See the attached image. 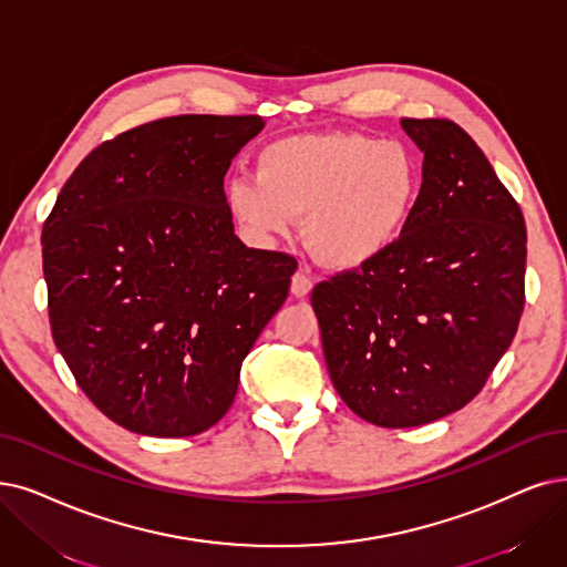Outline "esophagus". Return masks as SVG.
<instances>
[{
	"instance_id": "34e87169",
	"label": "esophagus",
	"mask_w": 567,
	"mask_h": 567,
	"mask_svg": "<svg viewBox=\"0 0 567 567\" xmlns=\"http://www.w3.org/2000/svg\"><path fill=\"white\" fill-rule=\"evenodd\" d=\"M311 286H313V281H311L307 269H298L296 275H292V279H290V290H292V296H296V298L309 296Z\"/></svg>"
}]
</instances>
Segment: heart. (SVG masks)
<instances>
[{"mask_svg": "<svg viewBox=\"0 0 567 567\" xmlns=\"http://www.w3.org/2000/svg\"><path fill=\"white\" fill-rule=\"evenodd\" d=\"M421 188L410 148L355 132L298 134L265 146L256 178H233L228 207L260 239L305 218L309 251L334 269L365 267L400 239Z\"/></svg>", "mask_w": 567, "mask_h": 567, "instance_id": "b5f03b06", "label": "heart"}]
</instances>
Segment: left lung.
I'll list each match as a JSON object with an SVG mask.
<instances>
[{"mask_svg": "<svg viewBox=\"0 0 567 567\" xmlns=\"http://www.w3.org/2000/svg\"><path fill=\"white\" fill-rule=\"evenodd\" d=\"M423 184L400 239L316 284L311 307L334 389L381 427L458 412L509 349L526 305V223L470 134L402 118Z\"/></svg>", "mask_w": 567, "mask_h": 567, "instance_id": "8db88e82", "label": "left lung"}]
</instances>
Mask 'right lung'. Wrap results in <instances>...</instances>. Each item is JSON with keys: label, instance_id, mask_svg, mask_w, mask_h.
<instances>
[{"label": "right lung", "instance_id": "right-lung-1", "mask_svg": "<svg viewBox=\"0 0 567 567\" xmlns=\"http://www.w3.org/2000/svg\"><path fill=\"white\" fill-rule=\"evenodd\" d=\"M260 116H172L100 144L43 223L55 347L97 410L132 433L218 423L288 298L298 260L246 248L223 190Z\"/></svg>", "mask_w": 567, "mask_h": 567}]
</instances>
